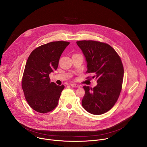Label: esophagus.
Here are the masks:
<instances>
[{"mask_svg": "<svg viewBox=\"0 0 147 147\" xmlns=\"http://www.w3.org/2000/svg\"><path fill=\"white\" fill-rule=\"evenodd\" d=\"M71 86L72 87H75V88H78L80 87V86L78 84H71Z\"/></svg>", "mask_w": 147, "mask_h": 147, "instance_id": "obj_1", "label": "esophagus"}]
</instances>
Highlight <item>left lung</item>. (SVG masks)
I'll list each match as a JSON object with an SVG mask.
<instances>
[{
	"instance_id": "8db88e82",
	"label": "left lung",
	"mask_w": 147,
	"mask_h": 147,
	"mask_svg": "<svg viewBox=\"0 0 147 147\" xmlns=\"http://www.w3.org/2000/svg\"><path fill=\"white\" fill-rule=\"evenodd\" d=\"M77 44L87 63L86 73L94 75L97 85L84 86L82 106L93 115H101L115 105L120 95L124 76L121 59L109 45L95 40H79Z\"/></svg>"
}]
</instances>
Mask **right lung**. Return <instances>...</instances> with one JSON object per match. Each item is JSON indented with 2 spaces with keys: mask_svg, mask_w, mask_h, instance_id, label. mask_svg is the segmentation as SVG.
Here are the masks:
<instances>
[{
  "mask_svg": "<svg viewBox=\"0 0 147 147\" xmlns=\"http://www.w3.org/2000/svg\"><path fill=\"white\" fill-rule=\"evenodd\" d=\"M70 42H51L35 49L25 66L22 86L30 107L37 112L46 113L57 105L65 86L50 82L49 74L57 69L59 59Z\"/></svg>",
  "mask_w": 147,
  "mask_h": 147,
  "instance_id": "1",
  "label": "right lung"
}]
</instances>
